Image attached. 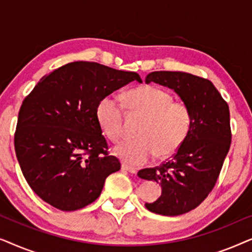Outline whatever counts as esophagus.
I'll use <instances>...</instances> for the list:
<instances>
[{
    "instance_id": "esophagus-1",
    "label": "esophagus",
    "mask_w": 252,
    "mask_h": 252,
    "mask_svg": "<svg viewBox=\"0 0 252 252\" xmlns=\"http://www.w3.org/2000/svg\"><path fill=\"white\" fill-rule=\"evenodd\" d=\"M122 168H123L124 171L129 172V173H136V170H135V168L130 167V166H128V165H126V164H123V165H122Z\"/></svg>"
}]
</instances>
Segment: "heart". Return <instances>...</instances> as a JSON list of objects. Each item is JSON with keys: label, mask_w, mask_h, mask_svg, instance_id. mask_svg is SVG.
Segmentation results:
<instances>
[{"label": "heart", "mask_w": 252, "mask_h": 252, "mask_svg": "<svg viewBox=\"0 0 252 252\" xmlns=\"http://www.w3.org/2000/svg\"><path fill=\"white\" fill-rule=\"evenodd\" d=\"M127 109L144 119L136 139L124 141L115 154L126 164L140 166L155 155L165 158L180 149L190 133L191 112L182 101H174L171 93L153 85H143L125 94ZM96 118L103 134L113 143L124 134V104L113 95L104 96L96 108Z\"/></svg>", "instance_id": "1"}]
</instances>
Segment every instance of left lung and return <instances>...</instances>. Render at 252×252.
I'll use <instances>...</instances> for the list:
<instances>
[{"mask_svg": "<svg viewBox=\"0 0 252 252\" xmlns=\"http://www.w3.org/2000/svg\"><path fill=\"white\" fill-rule=\"evenodd\" d=\"M146 82L173 89L191 112L190 133L171 159L137 172L161 187L160 197L146 208L157 215L180 216L197 208L218 180L232 141L229 108L212 82L197 75L155 71Z\"/></svg>", "mask_w": 252, "mask_h": 252, "instance_id": "obj_1", "label": "left lung"}]
</instances>
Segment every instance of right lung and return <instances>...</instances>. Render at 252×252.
<instances>
[{
	"mask_svg": "<svg viewBox=\"0 0 252 252\" xmlns=\"http://www.w3.org/2000/svg\"><path fill=\"white\" fill-rule=\"evenodd\" d=\"M134 80L142 82L135 72L73 62L43 77L24 98L16 156L41 199L62 211H74L98 198L120 161L108 153L96 108L104 96Z\"/></svg>",
	"mask_w": 252,
	"mask_h": 252,
	"instance_id": "1",
	"label": "right lung"
}]
</instances>
